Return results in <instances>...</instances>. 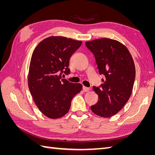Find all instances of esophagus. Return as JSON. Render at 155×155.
Instances as JSON below:
<instances>
[{
  "instance_id": "34e87169",
  "label": "esophagus",
  "mask_w": 155,
  "mask_h": 155,
  "mask_svg": "<svg viewBox=\"0 0 155 155\" xmlns=\"http://www.w3.org/2000/svg\"><path fill=\"white\" fill-rule=\"evenodd\" d=\"M83 90L84 92H88L89 90H90V88H89L88 87H86L85 86L83 87Z\"/></svg>"
}]
</instances>
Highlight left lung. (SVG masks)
I'll return each mask as SVG.
<instances>
[{
  "label": "left lung",
  "instance_id": "1",
  "mask_svg": "<svg viewBox=\"0 0 155 155\" xmlns=\"http://www.w3.org/2000/svg\"><path fill=\"white\" fill-rule=\"evenodd\" d=\"M94 55L103 84L93 87L98 101L91 107L94 113L109 118L122 109L133 91L135 67L128 49L116 40L104 38L85 43Z\"/></svg>",
  "mask_w": 155,
  "mask_h": 155
}]
</instances>
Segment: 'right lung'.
<instances>
[{
	"mask_svg": "<svg viewBox=\"0 0 155 155\" xmlns=\"http://www.w3.org/2000/svg\"><path fill=\"white\" fill-rule=\"evenodd\" d=\"M82 44L64 37H50L42 41L32 54L28 74V87L40 111L56 119L68 112L72 98L81 91L80 83L62 78L68 75L69 59Z\"/></svg>",
	"mask_w": 155,
	"mask_h": 155,
	"instance_id": "add662e5",
	"label": "right lung"
}]
</instances>
